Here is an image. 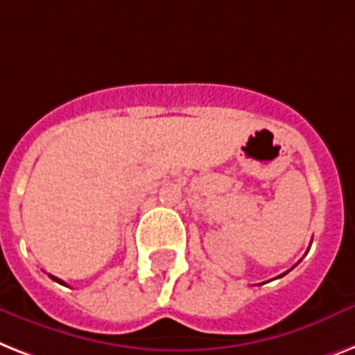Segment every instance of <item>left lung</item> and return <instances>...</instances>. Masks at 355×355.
Returning <instances> with one entry per match:
<instances>
[{
  "mask_svg": "<svg viewBox=\"0 0 355 355\" xmlns=\"http://www.w3.org/2000/svg\"><path fill=\"white\" fill-rule=\"evenodd\" d=\"M282 275H284V273H282ZM282 275H279V277H282Z\"/></svg>",
  "mask_w": 355,
  "mask_h": 355,
  "instance_id": "left-lung-1",
  "label": "left lung"
}]
</instances>
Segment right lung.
Masks as SVG:
<instances>
[{
	"mask_svg": "<svg viewBox=\"0 0 355 355\" xmlns=\"http://www.w3.org/2000/svg\"><path fill=\"white\" fill-rule=\"evenodd\" d=\"M49 277L53 279V281H56V282H60V284H65V282L62 281V279H58V277H54V275H49Z\"/></svg>",
	"mask_w": 355,
	"mask_h": 355,
	"instance_id": "right-lung-1",
	"label": "right lung"
}]
</instances>
